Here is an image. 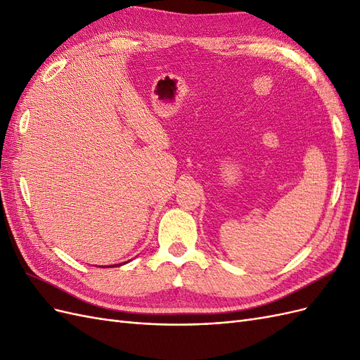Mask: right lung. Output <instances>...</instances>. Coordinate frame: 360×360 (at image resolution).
<instances>
[{
	"label": "right lung",
	"mask_w": 360,
	"mask_h": 360,
	"mask_svg": "<svg viewBox=\"0 0 360 360\" xmlns=\"http://www.w3.org/2000/svg\"><path fill=\"white\" fill-rule=\"evenodd\" d=\"M115 266H117V264H115ZM108 267H110V266H108Z\"/></svg>",
	"instance_id": "right-lung-1"
}]
</instances>
